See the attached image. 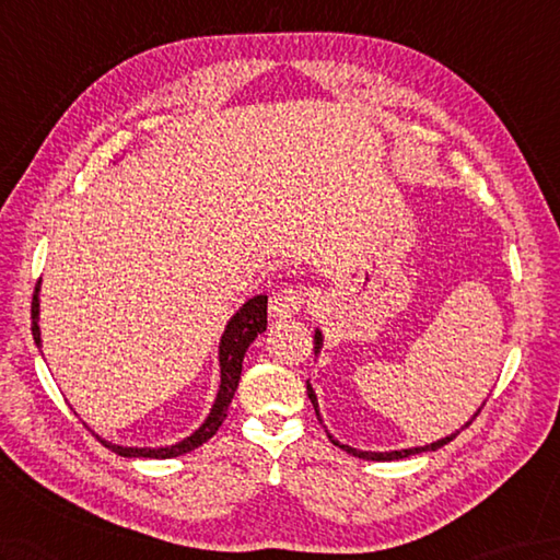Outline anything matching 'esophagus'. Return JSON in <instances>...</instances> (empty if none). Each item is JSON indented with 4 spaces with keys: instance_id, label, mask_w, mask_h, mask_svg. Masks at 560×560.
Returning <instances> with one entry per match:
<instances>
[{
    "instance_id": "obj_1",
    "label": "esophagus",
    "mask_w": 560,
    "mask_h": 560,
    "mask_svg": "<svg viewBox=\"0 0 560 560\" xmlns=\"http://www.w3.org/2000/svg\"><path fill=\"white\" fill-rule=\"evenodd\" d=\"M305 305V293L298 289H283L269 298V317L271 319H289L301 312Z\"/></svg>"
}]
</instances>
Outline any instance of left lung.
I'll use <instances>...</instances> for the list:
<instances>
[{
	"label": "left lung",
	"instance_id": "1",
	"mask_svg": "<svg viewBox=\"0 0 560 560\" xmlns=\"http://www.w3.org/2000/svg\"><path fill=\"white\" fill-rule=\"evenodd\" d=\"M322 350V331L319 329H315V355L319 353ZM307 396H310V400H312V406H315V412H317V420L322 422V415H319V410H317V396H315V392H312V386L307 384ZM482 410V408H479ZM479 410L475 412V418L479 415ZM472 422V420H470ZM470 422H465V427L470 424ZM324 424V422H322ZM329 434V432H327ZM458 436V432L456 434H451V436H446V439H439V441H434V444H427V446H415V448H400V451H384V453H376V451H358V448H350V446H346V444H341V441H336L331 434H329V439H331V444L334 446H339L341 451H346V453H350V456H355V458H362V460H380V463H384V460H400V458H410V456H418V453H424V451H436V448H441V446H446L448 441H453Z\"/></svg>",
	"mask_w": 560,
	"mask_h": 560
}]
</instances>
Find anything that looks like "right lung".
Instances as JSON below:
<instances>
[{"instance_id": "1", "label": "right lung", "mask_w": 560, "mask_h": 560, "mask_svg": "<svg viewBox=\"0 0 560 560\" xmlns=\"http://www.w3.org/2000/svg\"><path fill=\"white\" fill-rule=\"evenodd\" d=\"M40 281L35 285V295H33V339L40 346V327H37V319H40ZM267 329V295H255L248 303H243V307L233 315L226 324L224 334H221L219 341V392L214 398V406L207 415V420L195 429V432L186 439H180L178 444L172 446H160V448H131V446H116L102 441L104 446H109L114 453H119L124 458H176L184 456V453H190L198 446H202L207 439H212L217 434V429L221 422L226 420V412L231 406V398L236 394L238 382H241V370H243V358L248 346L257 339V334H262Z\"/></svg>"}]
</instances>
